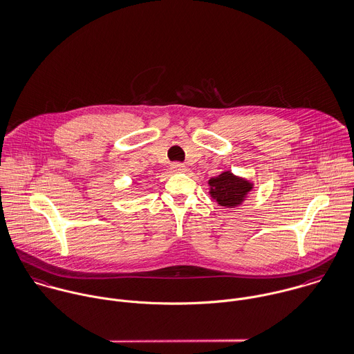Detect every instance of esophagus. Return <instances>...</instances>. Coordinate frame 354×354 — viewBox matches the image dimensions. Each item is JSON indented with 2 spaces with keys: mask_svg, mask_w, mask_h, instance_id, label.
Wrapping results in <instances>:
<instances>
[{
  "mask_svg": "<svg viewBox=\"0 0 354 354\" xmlns=\"http://www.w3.org/2000/svg\"><path fill=\"white\" fill-rule=\"evenodd\" d=\"M171 169H172L174 172H185V171H186V167H185L183 164H180V162H175V164L171 165Z\"/></svg>",
  "mask_w": 354,
  "mask_h": 354,
  "instance_id": "obj_1",
  "label": "esophagus"
}]
</instances>
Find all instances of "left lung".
I'll use <instances>...</instances> for the list:
<instances>
[{"label": "left lung", "mask_w": 354, "mask_h": 354, "mask_svg": "<svg viewBox=\"0 0 354 354\" xmlns=\"http://www.w3.org/2000/svg\"><path fill=\"white\" fill-rule=\"evenodd\" d=\"M208 185L211 197L218 203V205L225 208H236L241 205L254 189L252 182L237 176L230 171H225L221 175L211 178Z\"/></svg>", "instance_id": "1"}]
</instances>
